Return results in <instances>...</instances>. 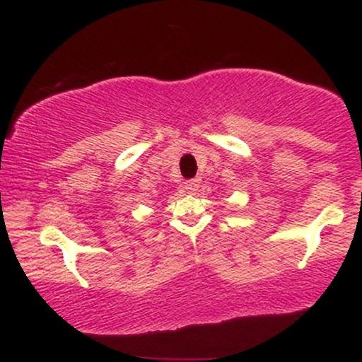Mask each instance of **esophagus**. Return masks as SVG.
<instances>
[{
    "instance_id": "1",
    "label": "esophagus",
    "mask_w": 362,
    "mask_h": 362,
    "mask_svg": "<svg viewBox=\"0 0 362 362\" xmlns=\"http://www.w3.org/2000/svg\"><path fill=\"white\" fill-rule=\"evenodd\" d=\"M199 185H201V178H190V180H187V182H185V189H187V192H190V194L197 192V190H199Z\"/></svg>"
}]
</instances>
